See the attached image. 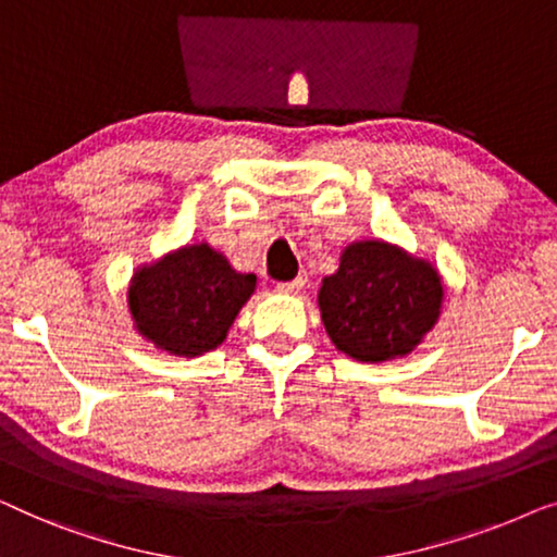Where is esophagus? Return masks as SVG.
<instances>
[{
	"label": "esophagus",
	"instance_id": "esophagus-1",
	"mask_svg": "<svg viewBox=\"0 0 557 557\" xmlns=\"http://www.w3.org/2000/svg\"><path fill=\"white\" fill-rule=\"evenodd\" d=\"M305 285H308V277L300 275V277L289 280V282H280L277 289H280V293H285V295H297V293H302Z\"/></svg>",
	"mask_w": 557,
	"mask_h": 557
}]
</instances>
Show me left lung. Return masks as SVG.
<instances>
[{"label": "left lung", "mask_w": 557, "mask_h": 557, "mask_svg": "<svg viewBox=\"0 0 557 557\" xmlns=\"http://www.w3.org/2000/svg\"><path fill=\"white\" fill-rule=\"evenodd\" d=\"M442 302L434 264L383 239L350 242L318 293L333 346L360 363L409 356L436 325Z\"/></svg>", "instance_id": "1"}]
</instances>
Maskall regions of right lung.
<instances>
[{
	"mask_svg": "<svg viewBox=\"0 0 557 557\" xmlns=\"http://www.w3.org/2000/svg\"><path fill=\"white\" fill-rule=\"evenodd\" d=\"M255 287L252 272H237L199 242L140 264L128 285V310L138 335L156 348L197 358L222 346Z\"/></svg>",
	"mask_w": 557,
	"mask_h": 557,
	"instance_id": "add662e5",
	"label": "right lung"
}]
</instances>
